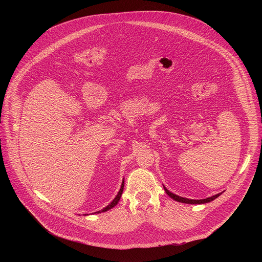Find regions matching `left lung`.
I'll use <instances>...</instances> for the list:
<instances>
[{"label":"left lung","instance_id":"1","mask_svg":"<svg viewBox=\"0 0 262 262\" xmlns=\"http://www.w3.org/2000/svg\"><path fill=\"white\" fill-rule=\"evenodd\" d=\"M163 187H164L165 192H166L171 199H173L174 201L180 202V203H185V204H191V205H199V204L210 203V202L214 201L215 199H217L219 195L222 194V192H219V193H217V194H215V195H212V196H209V198H207V199H203V200H190V199L183 198V196H180V195H178V194H174V193H172L171 191H169L164 186H163Z\"/></svg>","mask_w":262,"mask_h":262}]
</instances>
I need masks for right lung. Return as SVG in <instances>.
Masks as SVG:
<instances>
[{
    "instance_id": "obj_1",
    "label": "right lung",
    "mask_w": 262,
    "mask_h": 262,
    "mask_svg": "<svg viewBox=\"0 0 262 262\" xmlns=\"http://www.w3.org/2000/svg\"><path fill=\"white\" fill-rule=\"evenodd\" d=\"M123 189H124V180H123V182H122V185H121V187H120V190L118 191V193H117V195L115 196V199L113 200L112 202L106 207V208H104L103 210H101V211H98V212H95L94 214H100V213H103V212H107V211H109V210H111L112 208H114L118 203H119V201H120V199H121V195H122V192H123ZM88 214H84V216H86Z\"/></svg>"
}]
</instances>
